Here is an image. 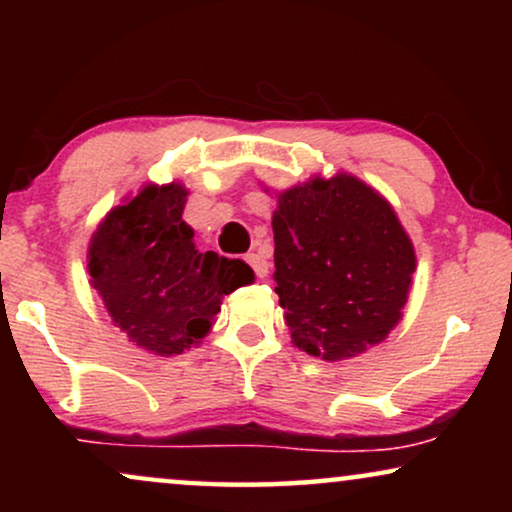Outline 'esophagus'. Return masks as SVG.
I'll return each mask as SVG.
<instances>
[{"instance_id": "esophagus-1", "label": "esophagus", "mask_w": 512, "mask_h": 512, "mask_svg": "<svg viewBox=\"0 0 512 512\" xmlns=\"http://www.w3.org/2000/svg\"><path fill=\"white\" fill-rule=\"evenodd\" d=\"M247 263L251 265V268H254L256 277H261V279L268 277V261H265L261 254H249L247 256Z\"/></svg>"}]
</instances>
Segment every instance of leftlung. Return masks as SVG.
<instances>
[{"mask_svg":"<svg viewBox=\"0 0 512 512\" xmlns=\"http://www.w3.org/2000/svg\"><path fill=\"white\" fill-rule=\"evenodd\" d=\"M275 291L293 345L352 359L387 338L408 303L415 247L387 200L352 174L277 195Z\"/></svg>","mask_w":512,"mask_h":512,"instance_id":"1","label":"left lung"}]
</instances>
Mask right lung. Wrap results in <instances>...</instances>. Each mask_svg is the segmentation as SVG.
<instances>
[{
    "mask_svg": "<svg viewBox=\"0 0 512 512\" xmlns=\"http://www.w3.org/2000/svg\"><path fill=\"white\" fill-rule=\"evenodd\" d=\"M188 191L149 184L111 209L90 237V284L137 347L181 354L205 338L221 300L254 277L247 263L200 254L181 219Z\"/></svg>",
    "mask_w": 512,
    "mask_h": 512,
    "instance_id": "1",
    "label": "right lung"
}]
</instances>
